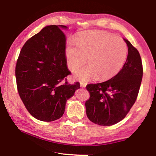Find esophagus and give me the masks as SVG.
I'll return each mask as SVG.
<instances>
[{
  "instance_id": "1",
  "label": "esophagus",
  "mask_w": 156,
  "mask_h": 156,
  "mask_svg": "<svg viewBox=\"0 0 156 156\" xmlns=\"http://www.w3.org/2000/svg\"><path fill=\"white\" fill-rule=\"evenodd\" d=\"M80 87H85L86 85H87V83H84V82H80Z\"/></svg>"
}]
</instances>
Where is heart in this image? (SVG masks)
I'll return each mask as SVG.
<instances>
[{
    "label": "heart",
    "instance_id": "1",
    "mask_svg": "<svg viewBox=\"0 0 156 156\" xmlns=\"http://www.w3.org/2000/svg\"><path fill=\"white\" fill-rule=\"evenodd\" d=\"M65 55L68 68L82 80H107L122 69L128 55L125 41L106 31L91 30L80 33L76 41H68Z\"/></svg>",
    "mask_w": 156,
    "mask_h": 156
}]
</instances>
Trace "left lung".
<instances>
[{"instance_id": "8db88e82", "label": "left lung", "mask_w": 156, "mask_h": 156, "mask_svg": "<svg viewBox=\"0 0 156 156\" xmlns=\"http://www.w3.org/2000/svg\"><path fill=\"white\" fill-rule=\"evenodd\" d=\"M128 56L119 73L103 83L89 84L90 97L85 102L89 120L96 125L111 126L125 118L135 103L143 74L139 52L126 39Z\"/></svg>"}]
</instances>
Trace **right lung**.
Wrapping results in <instances>:
<instances>
[{"instance_id": "add662e5", "label": "right lung", "mask_w": 156, "mask_h": 156, "mask_svg": "<svg viewBox=\"0 0 156 156\" xmlns=\"http://www.w3.org/2000/svg\"><path fill=\"white\" fill-rule=\"evenodd\" d=\"M60 28L49 25L26 42L16 65L18 94L30 114L44 122L61 118L67 100L80 88L68 83L65 55L66 38Z\"/></svg>"}]
</instances>
